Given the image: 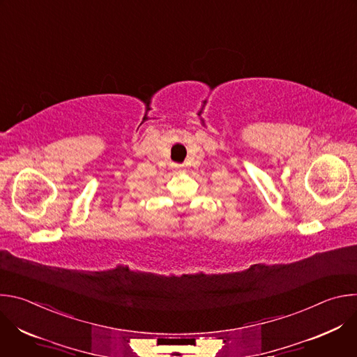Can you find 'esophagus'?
<instances>
[{
  "mask_svg": "<svg viewBox=\"0 0 357 357\" xmlns=\"http://www.w3.org/2000/svg\"><path fill=\"white\" fill-rule=\"evenodd\" d=\"M176 168H179V167H176Z\"/></svg>",
  "mask_w": 357,
  "mask_h": 357,
  "instance_id": "1",
  "label": "esophagus"
}]
</instances>
